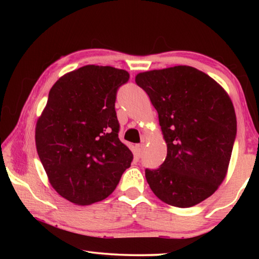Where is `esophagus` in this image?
I'll return each instance as SVG.
<instances>
[{"mask_svg": "<svg viewBox=\"0 0 259 259\" xmlns=\"http://www.w3.org/2000/svg\"><path fill=\"white\" fill-rule=\"evenodd\" d=\"M136 150H137L138 155L140 156L143 154L144 150H145V145H144V144H137V145H136Z\"/></svg>", "mask_w": 259, "mask_h": 259, "instance_id": "1", "label": "esophagus"}]
</instances>
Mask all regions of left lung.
<instances>
[{"instance_id":"1","label":"left lung","mask_w":259,"mask_h":259,"mask_svg":"<svg viewBox=\"0 0 259 259\" xmlns=\"http://www.w3.org/2000/svg\"><path fill=\"white\" fill-rule=\"evenodd\" d=\"M159 114L166 157L145 177L161 201L190 208L212 195L226 177L236 136L235 111L226 91L191 66L136 75Z\"/></svg>"}]
</instances>
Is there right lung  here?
<instances>
[{"label": "right lung", "mask_w": 259, "mask_h": 259, "mask_svg": "<svg viewBox=\"0 0 259 259\" xmlns=\"http://www.w3.org/2000/svg\"><path fill=\"white\" fill-rule=\"evenodd\" d=\"M124 69L87 65L57 81L35 128L38 157L51 186L78 205L106 199L134 155L119 139L117 89Z\"/></svg>", "instance_id": "1"}]
</instances>
